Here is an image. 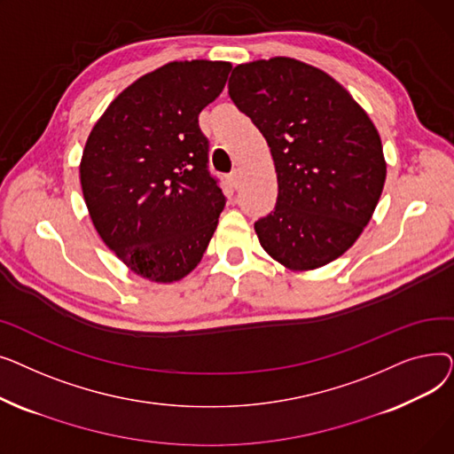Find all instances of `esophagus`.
Wrapping results in <instances>:
<instances>
[{"label": "esophagus", "instance_id": "1", "mask_svg": "<svg viewBox=\"0 0 454 454\" xmlns=\"http://www.w3.org/2000/svg\"><path fill=\"white\" fill-rule=\"evenodd\" d=\"M228 180H230V184H231L233 187H239V184H241V171H239V169H233V171L230 173Z\"/></svg>", "mask_w": 454, "mask_h": 454}]
</instances>
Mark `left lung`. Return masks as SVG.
Masks as SVG:
<instances>
[{"mask_svg": "<svg viewBox=\"0 0 454 454\" xmlns=\"http://www.w3.org/2000/svg\"><path fill=\"white\" fill-rule=\"evenodd\" d=\"M228 93L267 139L278 175L276 207L254 224L261 247L291 270L335 261L359 239L385 187L372 119L325 71L289 57L235 66Z\"/></svg>", "mask_w": 454, "mask_h": 454, "instance_id": "obj_1", "label": "left lung"}]
</instances>
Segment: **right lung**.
<instances>
[{
  "label": "right lung",
  "mask_w": 454,
  "mask_h": 454,
  "mask_svg": "<svg viewBox=\"0 0 454 454\" xmlns=\"http://www.w3.org/2000/svg\"><path fill=\"white\" fill-rule=\"evenodd\" d=\"M230 69L223 60L165 64L119 93L86 139L81 185L91 223L139 278H185L217 228L224 195L207 173L199 114Z\"/></svg>",
  "instance_id": "obj_1"
}]
</instances>
